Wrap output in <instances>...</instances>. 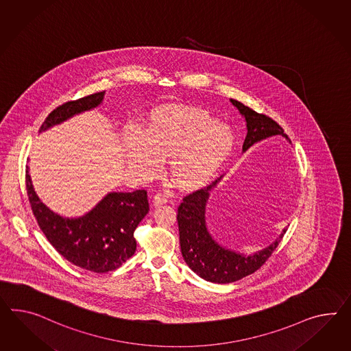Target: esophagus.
I'll use <instances>...</instances> for the list:
<instances>
[{
  "mask_svg": "<svg viewBox=\"0 0 351 351\" xmlns=\"http://www.w3.org/2000/svg\"><path fill=\"white\" fill-rule=\"evenodd\" d=\"M154 205L158 206V205H164L167 202H169V196L167 193H156L153 198Z\"/></svg>",
  "mask_w": 351,
  "mask_h": 351,
  "instance_id": "esophagus-1",
  "label": "esophagus"
}]
</instances>
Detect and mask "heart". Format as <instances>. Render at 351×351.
<instances>
[{
	"instance_id": "obj_1",
	"label": "heart",
	"mask_w": 351,
	"mask_h": 351,
	"mask_svg": "<svg viewBox=\"0 0 351 351\" xmlns=\"http://www.w3.org/2000/svg\"><path fill=\"white\" fill-rule=\"evenodd\" d=\"M230 130L196 109L155 112L140 136L126 140L127 164L131 169L154 174L168 160L173 182L193 189L213 177L233 147Z\"/></svg>"
}]
</instances>
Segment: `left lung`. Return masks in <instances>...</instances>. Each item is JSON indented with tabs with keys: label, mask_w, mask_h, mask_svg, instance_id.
<instances>
[{
	"label": "left lung",
	"mask_w": 351,
	"mask_h": 351,
	"mask_svg": "<svg viewBox=\"0 0 351 351\" xmlns=\"http://www.w3.org/2000/svg\"><path fill=\"white\" fill-rule=\"evenodd\" d=\"M230 101L239 109L247 122L248 132L243 144V152L270 136L282 135L288 138L282 127L272 118L253 110L238 100L230 99ZM219 180L220 178L204 189L186 195L178 206L177 220L180 228V251L189 269L210 282L228 284L243 279L263 266L279 245L284 234L267 248L252 256H244L220 247L207 232L205 220L210 191L215 187Z\"/></svg>",
	"instance_id": "left-lung-1"
}]
</instances>
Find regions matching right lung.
Instances as JSON below:
<instances>
[{
	"label": "right lung",
	"mask_w": 351,
	"mask_h": 351,
	"mask_svg": "<svg viewBox=\"0 0 351 351\" xmlns=\"http://www.w3.org/2000/svg\"><path fill=\"white\" fill-rule=\"evenodd\" d=\"M106 91L70 100L53 109L45 118L40 131L58 125L84 110L98 107ZM25 173L27 193L33 214L47 239L72 265L84 270L103 274L118 269L134 256V237L138 223L149 213L147 192H112L86 215L66 219L52 213L33 189L30 176Z\"/></svg>",
	"instance_id": "1"
}]
</instances>
